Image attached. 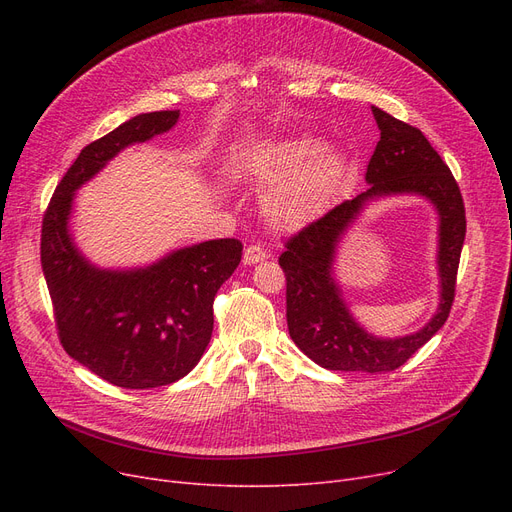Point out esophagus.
<instances>
[{"instance_id": "obj_1", "label": "esophagus", "mask_w": 512, "mask_h": 512, "mask_svg": "<svg viewBox=\"0 0 512 512\" xmlns=\"http://www.w3.org/2000/svg\"><path fill=\"white\" fill-rule=\"evenodd\" d=\"M267 255L265 251L259 247V245H249L245 249V255H242V261H245V265H253V263H259L263 261Z\"/></svg>"}]
</instances>
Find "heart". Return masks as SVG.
<instances>
[{
	"label": "heart",
	"mask_w": 512,
	"mask_h": 512,
	"mask_svg": "<svg viewBox=\"0 0 512 512\" xmlns=\"http://www.w3.org/2000/svg\"><path fill=\"white\" fill-rule=\"evenodd\" d=\"M346 155L313 134L265 143L251 155V174L274 186L263 201L265 218L278 230H301L326 213L344 178Z\"/></svg>",
	"instance_id": "obj_1"
}]
</instances>
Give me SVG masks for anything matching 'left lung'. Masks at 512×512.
<instances>
[{"label": "left lung", "mask_w": 512, "mask_h": 512, "mask_svg": "<svg viewBox=\"0 0 512 512\" xmlns=\"http://www.w3.org/2000/svg\"><path fill=\"white\" fill-rule=\"evenodd\" d=\"M371 112L380 128V141L365 174L369 188L294 234L278 259L286 274L290 338L311 361L332 371H394L444 326L454 301L456 272L467 232L461 188L423 132L380 107H371ZM390 194H419L435 203L441 218L439 271L443 290L439 311L425 329L402 339H375L347 311L331 265L341 234L362 207L373 198Z\"/></svg>", "instance_id": "left-lung-1"}]
</instances>
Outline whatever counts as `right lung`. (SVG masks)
<instances>
[{
	"label": "right lung",
	"mask_w": 512,
	"mask_h": 512,
	"mask_svg": "<svg viewBox=\"0 0 512 512\" xmlns=\"http://www.w3.org/2000/svg\"><path fill=\"white\" fill-rule=\"evenodd\" d=\"M178 110L139 114L87 145L43 215L41 267L64 351L120 388L168 386L203 357L213 332V299L242 257L236 238L205 240L147 267L101 270L68 230L74 193L122 149L168 132Z\"/></svg>",
	"instance_id": "add662e5"
}]
</instances>
